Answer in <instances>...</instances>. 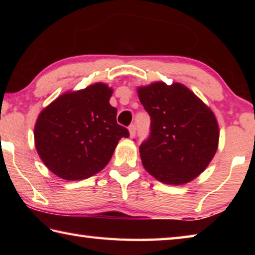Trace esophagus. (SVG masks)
<instances>
[{"label": "esophagus", "instance_id": "obj_1", "mask_svg": "<svg viewBox=\"0 0 255 255\" xmlns=\"http://www.w3.org/2000/svg\"><path fill=\"white\" fill-rule=\"evenodd\" d=\"M129 135H130V137L132 138L133 136H135V133H136V125L135 124H131L130 126H129Z\"/></svg>", "mask_w": 255, "mask_h": 255}]
</instances>
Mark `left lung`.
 <instances>
[{
  "instance_id": "8db88e82",
  "label": "left lung",
  "mask_w": 255,
  "mask_h": 255,
  "mask_svg": "<svg viewBox=\"0 0 255 255\" xmlns=\"http://www.w3.org/2000/svg\"><path fill=\"white\" fill-rule=\"evenodd\" d=\"M138 97L150 117L149 136L139 146L146 171L166 184L195 179L217 150L213 111L180 83L156 82L138 89Z\"/></svg>"
}]
</instances>
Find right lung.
I'll return each instance as SVG.
<instances>
[{
  "label": "right lung",
  "instance_id": "right-lung-1",
  "mask_svg": "<svg viewBox=\"0 0 255 255\" xmlns=\"http://www.w3.org/2000/svg\"><path fill=\"white\" fill-rule=\"evenodd\" d=\"M112 90L97 83L65 93L40 112L34 144L48 169L65 180L98 173L111 159L120 138L129 131L117 124V109L109 100Z\"/></svg>",
  "mask_w": 255,
  "mask_h": 255
}]
</instances>
